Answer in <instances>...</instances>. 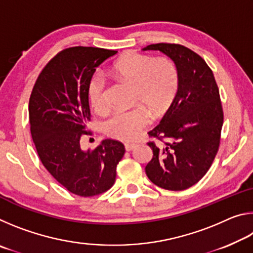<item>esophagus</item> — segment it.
<instances>
[{"label":"esophagus","mask_w":253,"mask_h":253,"mask_svg":"<svg viewBox=\"0 0 253 253\" xmlns=\"http://www.w3.org/2000/svg\"><path fill=\"white\" fill-rule=\"evenodd\" d=\"M135 147H136V144H134V143H132V144H129V143L125 144V149H126L127 152L132 151V149H134Z\"/></svg>","instance_id":"obj_1"}]
</instances>
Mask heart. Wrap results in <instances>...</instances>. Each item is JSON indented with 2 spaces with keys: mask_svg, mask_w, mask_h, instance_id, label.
Masks as SVG:
<instances>
[{
  "mask_svg": "<svg viewBox=\"0 0 253 253\" xmlns=\"http://www.w3.org/2000/svg\"><path fill=\"white\" fill-rule=\"evenodd\" d=\"M113 69L118 77L134 84V101L146 106L154 116H161L173 104L179 87V72L172 59L128 52L114 63ZM107 89V77L96 70L89 79L87 91L98 113L108 109ZM144 107L115 111L104 122L105 134L123 142L136 139L151 124V114Z\"/></svg>",
  "mask_w": 253,
  "mask_h": 253,
  "instance_id": "heart-1",
  "label": "heart"
}]
</instances>
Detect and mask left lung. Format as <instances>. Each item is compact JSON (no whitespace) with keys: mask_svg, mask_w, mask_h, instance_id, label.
<instances>
[{"mask_svg":"<svg viewBox=\"0 0 253 253\" xmlns=\"http://www.w3.org/2000/svg\"><path fill=\"white\" fill-rule=\"evenodd\" d=\"M143 50H160L176 63L179 87L161 123L148 131L153 158L147 177L162 188L182 191L193 186L211 168L221 142L223 108L211 68L182 44L155 43Z\"/></svg>","mask_w":253,"mask_h":253,"instance_id":"8db88e82","label":"left lung"}]
</instances>
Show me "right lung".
I'll list each match as a JSON object with an SVG mask.
<instances>
[{
  "instance_id": "add662e5",
  "label": "right lung",
  "mask_w": 253,
  "mask_h": 253,
  "mask_svg": "<svg viewBox=\"0 0 253 253\" xmlns=\"http://www.w3.org/2000/svg\"><path fill=\"white\" fill-rule=\"evenodd\" d=\"M116 50L71 46L51 58L34 84L29 100V121L37 153L45 169L78 196L105 193L116 181L117 164L125 154L119 140L81 149L89 135L88 83L96 68Z\"/></svg>"
}]
</instances>
